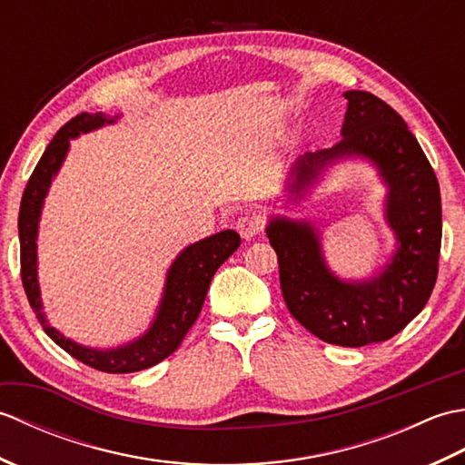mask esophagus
Listing matches in <instances>:
<instances>
[{"label": "esophagus", "mask_w": 465, "mask_h": 465, "mask_svg": "<svg viewBox=\"0 0 465 465\" xmlns=\"http://www.w3.org/2000/svg\"><path fill=\"white\" fill-rule=\"evenodd\" d=\"M235 227H238V232L243 240H252L255 238L262 232L263 222L260 215L255 213H243L238 222H235Z\"/></svg>", "instance_id": "1"}]
</instances>
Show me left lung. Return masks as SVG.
Returning <instances> with one entry per match:
<instances>
[{
  "mask_svg": "<svg viewBox=\"0 0 465 465\" xmlns=\"http://www.w3.org/2000/svg\"><path fill=\"white\" fill-rule=\"evenodd\" d=\"M341 140L330 150L303 153L288 190L302 195L323 167L341 157H365L388 185L385 220L398 250L380 275L343 282L325 265L320 235L308 222L272 217L268 233L278 253L285 305L320 340L361 348L400 333L428 303L438 278L441 197L436 172L401 115L370 92H345Z\"/></svg>",
  "mask_w": 465,
  "mask_h": 465,
  "instance_id": "8db88e82",
  "label": "left lung"
}]
</instances>
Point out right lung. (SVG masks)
Masks as SVG:
<instances>
[{
  "label": "right lung",
  "instance_id": "1",
  "mask_svg": "<svg viewBox=\"0 0 465 465\" xmlns=\"http://www.w3.org/2000/svg\"><path fill=\"white\" fill-rule=\"evenodd\" d=\"M117 115L105 114H80L69 120L37 162L35 170L29 177L25 192L19 205V258H22V283L25 295L32 305L44 331L52 338L59 348L65 350L72 358L90 365L105 373H132L140 371L152 365L160 363L167 355H172L185 333L195 323L197 315L202 312L205 302L207 288H210L213 273L217 268L240 248L242 238L233 230H223L210 238L200 240L185 248L167 272L163 298L157 308L155 320L142 338L130 341L127 345L115 350H94L67 340L55 328L47 323L42 313V300H39V283H37V225L42 215L44 197L47 195L49 185L55 173L62 167L65 153L69 150V140L80 134L97 130L105 124H114Z\"/></svg>",
  "mask_w": 465,
  "mask_h": 465
}]
</instances>
